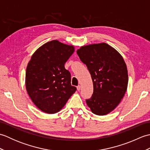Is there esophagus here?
Masks as SVG:
<instances>
[{"label":"esophagus","mask_w":150,"mask_h":150,"mask_svg":"<svg viewBox=\"0 0 150 150\" xmlns=\"http://www.w3.org/2000/svg\"><path fill=\"white\" fill-rule=\"evenodd\" d=\"M77 90L78 91H80L81 90V86H78L77 87Z\"/></svg>","instance_id":"34e87169"}]
</instances>
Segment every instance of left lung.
Masks as SVG:
<instances>
[{"mask_svg": "<svg viewBox=\"0 0 150 150\" xmlns=\"http://www.w3.org/2000/svg\"><path fill=\"white\" fill-rule=\"evenodd\" d=\"M86 65L93 84V93L86 100L92 112L104 115L120 103L125 94L128 75L123 58L106 43L82 46L77 51Z\"/></svg>", "mask_w": 150, "mask_h": 150, "instance_id": "left-lung-1", "label": "left lung"}]
</instances>
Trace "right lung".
I'll list each match as a JSON object with an SVG mask.
<instances>
[{
  "label": "right lung",
  "mask_w": 150,
  "mask_h": 150,
  "mask_svg": "<svg viewBox=\"0 0 150 150\" xmlns=\"http://www.w3.org/2000/svg\"><path fill=\"white\" fill-rule=\"evenodd\" d=\"M74 47L53 40L34 53L26 68V87L35 105L43 112L55 113L64 106L77 88L64 64Z\"/></svg>",
  "instance_id": "1"
}]
</instances>
